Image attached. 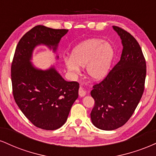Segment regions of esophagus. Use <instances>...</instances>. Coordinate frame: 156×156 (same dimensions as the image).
<instances>
[{
  "instance_id": "esophagus-1",
  "label": "esophagus",
  "mask_w": 156,
  "mask_h": 156,
  "mask_svg": "<svg viewBox=\"0 0 156 156\" xmlns=\"http://www.w3.org/2000/svg\"><path fill=\"white\" fill-rule=\"evenodd\" d=\"M78 94H79L80 97H83L86 95V91L81 87L78 89Z\"/></svg>"
}]
</instances>
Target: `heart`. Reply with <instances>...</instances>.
<instances>
[{
  "label": "heart",
  "mask_w": 156,
  "mask_h": 156,
  "mask_svg": "<svg viewBox=\"0 0 156 156\" xmlns=\"http://www.w3.org/2000/svg\"><path fill=\"white\" fill-rule=\"evenodd\" d=\"M114 48L101 39H90L73 48L70 58L64 59L69 72L79 73L80 67L86 66V71L93 80H101L106 76L114 57Z\"/></svg>",
  "instance_id": "heart-1"
}]
</instances>
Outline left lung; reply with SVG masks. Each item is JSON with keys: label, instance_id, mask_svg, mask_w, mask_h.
<instances>
[{"label": "left lung", "instance_id": "obj_1", "mask_svg": "<svg viewBox=\"0 0 156 156\" xmlns=\"http://www.w3.org/2000/svg\"><path fill=\"white\" fill-rule=\"evenodd\" d=\"M113 28L122 39L121 58L91 92L94 100L91 119L94 126L104 130L117 129L131 117L144 92L147 71L136 39L119 27Z\"/></svg>", "mask_w": 156, "mask_h": 156}]
</instances>
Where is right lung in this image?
I'll list each match as a JSON object with an SVG mask.
<instances>
[{
    "instance_id": "1",
    "label": "right lung",
    "mask_w": 156,
    "mask_h": 156,
    "mask_svg": "<svg viewBox=\"0 0 156 156\" xmlns=\"http://www.w3.org/2000/svg\"><path fill=\"white\" fill-rule=\"evenodd\" d=\"M67 29L37 26L19 41L11 67L14 99L34 125L53 130L67 121L71 107L78 97L79 83L66 81L54 67L36 69L30 62L36 46L44 44L55 51Z\"/></svg>"
}]
</instances>
